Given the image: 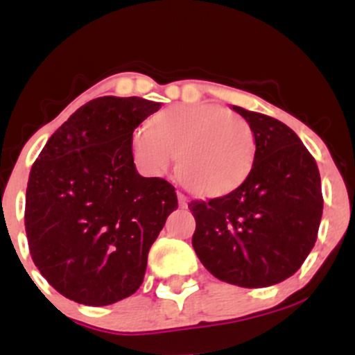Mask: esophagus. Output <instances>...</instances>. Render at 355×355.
<instances>
[{"label":"esophagus","instance_id":"obj_1","mask_svg":"<svg viewBox=\"0 0 355 355\" xmlns=\"http://www.w3.org/2000/svg\"><path fill=\"white\" fill-rule=\"evenodd\" d=\"M177 198H178V205L182 207V209H185L187 207V197L183 193H180V191H178L177 193Z\"/></svg>","mask_w":355,"mask_h":355}]
</instances>
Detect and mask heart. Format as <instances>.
Wrapping results in <instances>:
<instances>
[{
    "mask_svg": "<svg viewBox=\"0 0 355 355\" xmlns=\"http://www.w3.org/2000/svg\"><path fill=\"white\" fill-rule=\"evenodd\" d=\"M132 153L141 172L162 177L177 157L185 189L217 197L240 185L255 160V135L239 113L209 103L175 105L137 128Z\"/></svg>",
    "mask_w": 355,
    "mask_h": 355,
    "instance_id": "1",
    "label": "heart"
}]
</instances>
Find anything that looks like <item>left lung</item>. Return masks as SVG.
Instances as JSON below:
<instances>
[{
    "instance_id": "left-lung-1",
    "label": "left lung",
    "mask_w": 355,
    "mask_h": 355,
    "mask_svg": "<svg viewBox=\"0 0 355 355\" xmlns=\"http://www.w3.org/2000/svg\"><path fill=\"white\" fill-rule=\"evenodd\" d=\"M232 108L254 130V166L230 193L189 203L197 222L191 245L218 280L268 287L294 275L315 243L324 209L320 175L287 125Z\"/></svg>"
}]
</instances>
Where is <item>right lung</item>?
Segmentation results:
<instances>
[{"instance_id":"obj_1","label":"right lung","mask_w":355,"mask_h":355,"mask_svg":"<svg viewBox=\"0 0 355 355\" xmlns=\"http://www.w3.org/2000/svg\"><path fill=\"white\" fill-rule=\"evenodd\" d=\"M160 103L138 96L88 101L56 130L31 166L24 229L53 288L85 305L135 294L148 250L178 207L173 185L145 178L132 137Z\"/></svg>"}]
</instances>
